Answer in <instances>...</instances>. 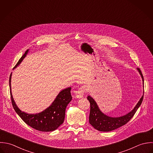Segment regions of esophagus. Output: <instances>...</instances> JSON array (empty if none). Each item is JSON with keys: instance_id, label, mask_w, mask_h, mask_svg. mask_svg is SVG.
I'll use <instances>...</instances> for the list:
<instances>
[{"instance_id": "esophagus-1", "label": "esophagus", "mask_w": 153, "mask_h": 153, "mask_svg": "<svg viewBox=\"0 0 153 153\" xmlns=\"http://www.w3.org/2000/svg\"><path fill=\"white\" fill-rule=\"evenodd\" d=\"M86 88L84 87H80L77 91H75V96L76 98L80 99L82 98L84 94V93L86 92Z\"/></svg>"}]
</instances>
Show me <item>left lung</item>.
<instances>
[{
  "instance_id": "obj_1",
  "label": "left lung",
  "mask_w": 153,
  "mask_h": 153,
  "mask_svg": "<svg viewBox=\"0 0 153 153\" xmlns=\"http://www.w3.org/2000/svg\"><path fill=\"white\" fill-rule=\"evenodd\" d=\"M137 70L142 77L144 84V77L142 72L140 68H138ZM143 96L144 95L131 111L120 117H109L102 113L96 102L91 96H88L87 97V99L90 102L89 122L96 129L102 132L111 131L119 128V127H121L122 126L127 123L132 119L139 107L141 105L143 100Z\"/></svg>"
}]
</instances>
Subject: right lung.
I'll return each instance as SVG.
<instances>
[{"label":"right lung","instance_id":"obj_1","mask_svg":"<svg viewBox=\"0 0 153 153\" xmlns=\"http://www.w3.org/2000/svg\"><path fill=\"white\" fill-rule=\"evenodd\" d=\"M28 52H25L18 60L13 69L16 68L22 61ZM11 76L9 77V87L11 102L14 110L24 122L31 128L42 132H50L56 130L64 121L66 107L72 100L71 94V87L62 90L51 105L44 111L37 114H28L22 111L14 102L11 93Z\"/></svg>","mask_w":153,"mask_h":153}]
</instances>
